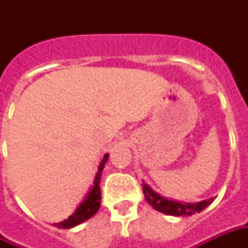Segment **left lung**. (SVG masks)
<instances>
[{
  "label": "left lung",
  "mask_w": 248,
  "mask_h": 248,
  "mask_svg": "<svg viewBox=\"0 0 248 248\" xmlns=\"http://www.w3.org/2000/svg\"><path fill=\"white\" fill-rule=\"evenodd\" d=\"M143 194L147 203L151 207L155 208L159 213L167 214V215H172V217H183V215H192L195 213H201L202 210L207 207L208 204H211L214 198L206 199V201H201L197 203H186L179 202V201H174V199H167V198L162 197L161 194L154 191L147 183L143 181Z\"/></svg>",
  "instance_id": "8db88e82"
}]
</instances>
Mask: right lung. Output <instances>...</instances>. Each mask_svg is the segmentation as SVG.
Here are the masks:
<instances>
[{
    "label": "right lung",
    "instance_id": "obj_1",
    "mask_svg": "<svg viewBox=\"0 0 248 248\" xmlns=\"http://www.w3.org/2000/svg\"><path fill=\"white\" fill-rule=\"evenodd\" d=\"M108 154L103 155V159L98 166V171L94 178L92 188L89 190L86 194V197L83 198L78 207L76 208V211L71 214L70 217L65 220H62L60 223H54L53 226H56L58 229H71L76 227L78 224L83 223L85 220L90 219L93 215H95L98 211V208L101 206V187H99V182H101V177H102V170L105 167V163L108 162Z\"/></svg>",
    "mask_w": 248,
    "mask_h": 248
}]
</instances>
